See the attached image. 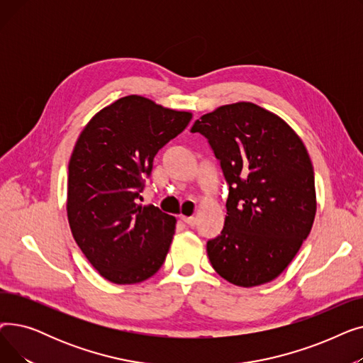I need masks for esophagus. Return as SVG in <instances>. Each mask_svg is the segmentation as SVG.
Wrapping results in <instances>:
<instances>
[{
	"mask_svg": "<svg viewBox=\"0 0 363 363\" xmlns=\"http://www.w3.org/2000/svg\"><path fill=\"white\" fill-rule=\"evenodd\" d=\"M181 219L188 225V226H196L197 219L194 216H181Z\"/></svg>",
	"mask_w": 363,
	"mask_h": 363,
	"instance_id": "1",
	"label": "esophagus"
}]
</instances>
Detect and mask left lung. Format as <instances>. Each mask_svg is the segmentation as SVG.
<instances>
[{"instance_id": "8db88e82", "label": "left lung", "mask_w": 363, "mask_h": 363, "mask_svg": "<svg viewBox=\"0 0 363 363\" xmlns=\"http://www.w3.org/2000/svg\"><path fill=\"white\" fill-rule=\"evenodd\" d=\"M207 140L228 184L220 234L207 241L213 269L240 287L275 279L308 238L315 175L297 133L253 103L222 106L191 128Z\"/></svg>"}]
</instances>
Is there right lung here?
<instances>
[{
    "label": "right lung",
    "mask_w": 363,
    "mask_h": 363,
    "mask_svg": "<svg viewBox=\"0 0 363 363\" xmlns=\"http://www.w3.org/2000/svg\"><path fill=\"white\" fill-rule=\"evenodd\" d=\"M191 113L128 95L99 111L73 148L67 218L76 244L114 284H137L163 264L175 218L140 206L157 151L178 137Z\"/></svg>",
    "instance_id": "right-lung-1"
}]
</instances>
